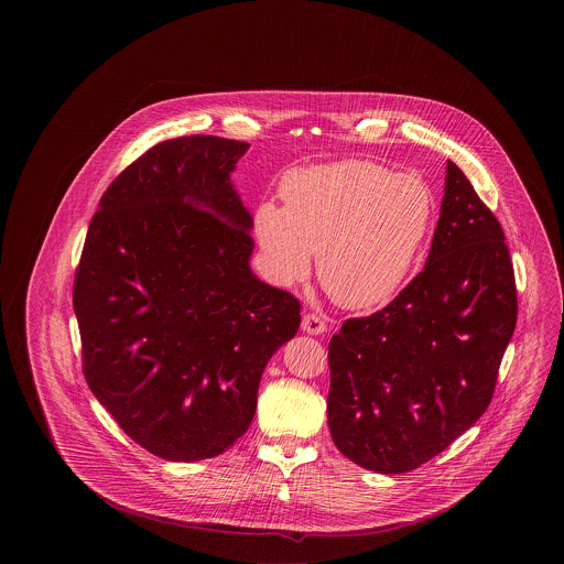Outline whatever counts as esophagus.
<instances>
[{
    "label": "esophagus",
    "mask_w": 564,
    "mask_h": 564,
    "mask_svg": "<svg viewBox=\"0 0 564 564\" xmlns=\"http://www.w3.org/2000/svg\"><path fill=\"white\" fill-rule=\"evenodd\" d=\"M302 329H304L306 334H311V336H319V334H323V332L327 329V325L323 323L319 315L308 313V315H304V317H302Z\"/></svg>",
    "instance_id": "obj_1"
}]
</instances>
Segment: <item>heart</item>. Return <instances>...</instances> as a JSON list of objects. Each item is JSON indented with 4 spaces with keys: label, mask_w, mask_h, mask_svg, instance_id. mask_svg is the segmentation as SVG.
Here are the masks:
<instances>
[{
    "label": "heart",
    "mask_w": 564,
    "mask_h": 564,
    "mask_svg": "<svg viewBox=\"0 0 564 564\" xmlns=\"http://www.w3.org/2000/svg\"><path fill=\"white\" fill-rule=\"evenodd\" d=\"M281 196L283 207L267 200L253 212L270 279L295 285L319 256L325 292L347 308H372L402 290L435 215L419 175L370 161L294 169L283 177Z\"/></svg>",
    "instance_id": "heart-1"
}]
</instances>
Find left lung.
<instances>
[{
    "label": "left lung",
    "instance_id": "1",
    "mask_svg": "<svg viewBox=\"0 0 564 564\" xmlns=\"http://www.w3.org/2000/svg\"><path fill=\"white\" fill-rule=\"evenodd\" d=\"M518 300L501 224L455 162L423 272L329 340L327 425L343 455L405 474L446 451L488 408Z\"/></svg>",
    "mask_w": 564,
    "mask_h": 564
}]
</instances>
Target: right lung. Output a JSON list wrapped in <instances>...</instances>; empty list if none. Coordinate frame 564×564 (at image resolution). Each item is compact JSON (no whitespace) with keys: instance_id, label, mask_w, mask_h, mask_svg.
<instances>
[{"instance_id":"right-lung-1","label":"right lung","mask_w":564,"mask_h":564,"mask_svg":"<svg viewBox=\"0 0 564 564\" xmlns=\"http://www.w3.org/2000/svg\"><path fill=\"white\" fill-rule=\"evenodd\" d=\"M249 143L162 141L90 219L74 281L84 376L131 440L166 460L221 455L253 421L300 302L249 267L253 217L232 186Z\"/></svg>"}]
</instances>
